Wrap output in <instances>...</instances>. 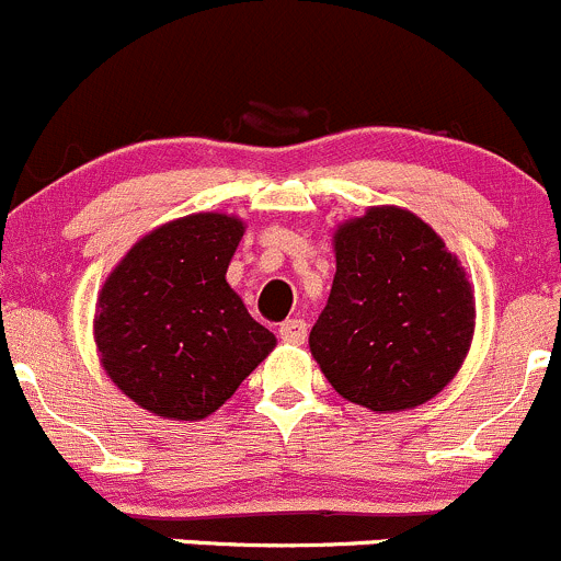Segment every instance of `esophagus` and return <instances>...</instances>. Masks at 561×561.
Returning a JSON list of instances; mask_svg holds the SVG:
<instances>
[{
	"mask_svg": "<svg viewBox=\"0 0 561 561\" xmlns=\"http://www.w3.org/2000/svg\"><path fill=\"white\" fill-rule=\"evenodd\" d=\"M278 334H280L283 343L302 345L305 337H308V323H305L302 319H288L278 327Z\"/></svg>",
	"mask_w": 561,
	"mask_h": 561,
	"instance_id": "34e87169",
	"label": "esophagus"
}]
</instances>
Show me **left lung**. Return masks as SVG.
Wrapping results in <instances>:
<instances>
[{
	"label": "left lung",
	"mask_w": 561,
	"mask_h": 561,
	"mask_svg": "<svg viewBox=\"0 0 561 561\" xmlns=\"http://www.w3.org/2000/svg\"><path fill=\"white\" fill-rule=\"evenodd\" d=\"M337 273L310 351L345 400L424 405L465 362L476 302L459 259L419 216L369 207L334 234Z\"/></svg>",
	"instance_id": "8db88e82"
}]
</instances>
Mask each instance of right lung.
Masks as SVG:
<instances>
[{"instance_id": "obj_1", "label": "right lung", "mask_w": 561, "mask_h": 561, "mask_svg": "<svg viewBox=\"0 0 561 561\" xmlns=\"http://www.w3.org/2000/svg\"><path fill=\"white\" fill-rule=\"evenodd\" d=\"M240 218L196 213L146 234L96 302L102 367L140 408L178 421L218 410L275 348L229 288Z\"/></svg>"}]
</instances>
